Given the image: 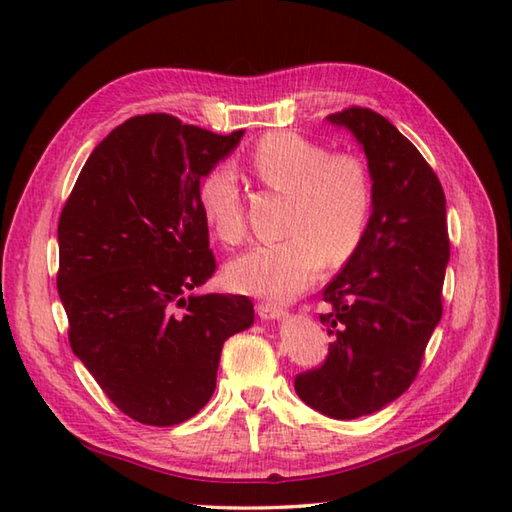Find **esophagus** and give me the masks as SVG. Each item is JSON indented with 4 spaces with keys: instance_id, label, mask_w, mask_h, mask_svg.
Masks as SVG:
<instances>
[{
    "instance_id": "34e87169",
    "label": "esophagus",
    "mask_w": 512,
    "mask_h": 512,
    "mask_svg": "<svg viewBox=\"0 0 512 512\" xmlns=\"http://www.w3.org/2000/svg\"><path fill=\"white\" fill-rule=\"evenodd\" d=\"M257 314L262 319H275V317H281V314H284V308L277 306V303L262 301V303H257Z\"/></svg>"
}]
</instances>
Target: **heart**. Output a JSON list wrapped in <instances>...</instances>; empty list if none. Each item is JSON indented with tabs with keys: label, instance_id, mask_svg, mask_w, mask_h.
<instances>
[{
	"label": "heart",
	"instance_id": "heart-1",
	"mask_svg": "<svg viewBox=\"0 0 512 512\" xmlns=\"http://www.w3.org/2000/svg\"><path fill=\"white\" fill-rule=\"evenodd\" d=\"M248 169L266 189L288 195L281 242L259 244L226 268L228 284L246 295L290 299L319 277L325 262L341 266L361 246L372 217L367 162L352 151H328L297 132H270L250 149ZM204 222L224 244L246 237L244 200L231 169L215 167L200 184Z\"/></svg>",
	"mask_w": 512,
	"mask_h": 512
}]
</instances>
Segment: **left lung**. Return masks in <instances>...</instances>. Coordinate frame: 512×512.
Returning a JSON list of instances; mask_svg holds the SVG:
<instances>
[{
    "mask_svg": "<svg viewBox=\"0 0 512 512\" xmlns=\"http://www.w3.org/2000/svg\"><path fill=\"white\" fill-rule=\"evenodd\" d=\"M352 129L374 180V211L352 259L323 288L332 343L321 367L295 376L299 398L354 420L383 409L416 380L442 317L451 242L442 184L385 116L350 105L328 116Z\"/></svg>",
    "mask_w": 512,
    "mask_h": 512,
    "instance_id": "8db88e82",
    "label": "left lung"
}]
</instances>
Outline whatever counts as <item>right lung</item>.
Masks as SVG:
<instances>
[{
  "label": "right lung",
  "instance_id": "obj_1",
  "mask_svg": "<svg viewBox=\"0 0 512 512\" xmlns=\"http://www.w3.org/2000/svg\"><path fill=\"white\" fill-rule=\"evenodd\" d=\"M140 114L85 162L59 217L57 288L72 352L125 416L193 418L222 345L255 319L244 295L187 292L215 273L200 178L242 138Z\"/></svg>",
  "mask_w": 512,
  "mask_h": 512
}]
</instances>
